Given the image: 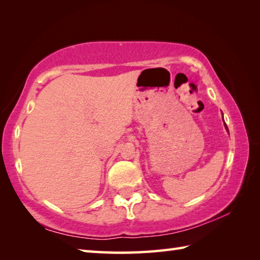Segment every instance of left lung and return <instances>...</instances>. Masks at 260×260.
Wrapping results in <instances>:
<instances>
[{
	"label": "left lung",
	"instance_id": "obj_1",
	"mask_svg": "<svg viewBox=\"0 0 260 260\" xmlns=\"http://www.w3.org/2000/svg\"><path fill=\"white\" fill-rule=\"evenodd\" d=\"M224 126H225V128H227V129H228V127H227V125H225V124H224Z\"/></svg>",
	"mask_w": 260,
	"mask_h": 260
}]
</instances>
